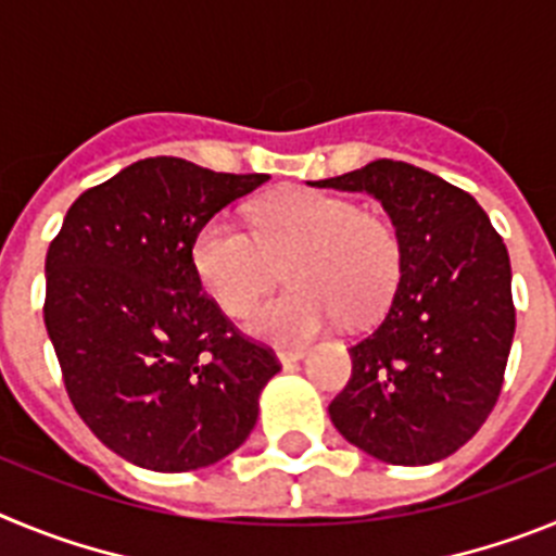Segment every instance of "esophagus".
I'll return each mask as SVG.
<instances>
[{
  "mask_svg": "<svg viewBox=\"0 0 556 556\" xmlns=\"http://www.w3.org/2000/svg\"><path fill=\"white\" fill-rule=\"evenodd\" d=\"M303 356H306V351H303V348H281V351H278V358H281L283 367L294 365V362H301Z\"/></svg>",
  "mask_w": 556,
  "mask_h": 556,
  "instance_id": "1",
  "label": "esophagus"
}]
</instances>
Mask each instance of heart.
Instances as JSON below:
<instances>
[{
	"mask_svg": "<svg viewBox=\"0 0 556 556\" xmlns=\"http://www.w3.org/2000/svg\"><path fill=\"white\" fill-rule=\"evenodd\" d=\"M250 230L214 214L191 239L200 287L230 317L248 312L275 281L289 289L248 317L255 337L294 345L312 339L339 314L367 320L384 306L401 273V242L392 223L339 194L294 189L250 211Z\"/></svg>",
	"mask_w": 556,
	"mask_h": 556,
	"instance_id": "1",
	"label": "heart"
}]
</instances>
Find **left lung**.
I'll return each instance as SVG.
<instances>
[{
  "label": "left lung",
  "instance_id": "left-lung-1",
  "mask_svg": "<svg viewBox=\"0 0 556 556\" xmlns=\"http://www.w3.org/2000/svg\"><path fill=\"white\" fill-rule=\"evenodd\" d=\"M312 186L381 200L401 242V278L353 372L328 406L348 443L390 465H429L465 445L498 401L515 333L513 269L468 191L378 159Z\"/></svg>",
  "mask_w": 556,
  "mask_h": 556
}]
</instances>
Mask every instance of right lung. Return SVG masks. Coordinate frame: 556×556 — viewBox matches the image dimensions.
<instances>
[{"mask_svg": "<svg viewBox=\"0 0 556 556\" xmlns=\"http://www.w3.org/2000/svg\"><path fill=\"white\" fill-rule=\"evenodd\" d=\"M269 175L144 159L72 203L47 250L43 323L77 415L113 454L161 473L248 440L281 370L200 287V225Z\"/></svg>", "mask_w": 556, "mask_h": 556, "instance_id": "add662e5", "label": "right lung"}]
</instances>
